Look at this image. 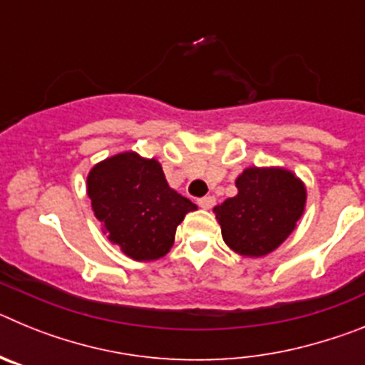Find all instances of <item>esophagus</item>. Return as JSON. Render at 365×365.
Returning <instances> with one entry per match:
<instances>
[{"label": "esophagus", "instance_id": "obj_1", "mask_svg": "<svg viewBox=\"0 0 365 365\" xmlns=\"http://www.w3.org/2000/svg\"><path fill=\"white\" fill-rule=\"evenodd\" d=\"M197 205L201 206V208H205V210H210L212 206L215 205V197L214 195H206V197L197 199Z\"/></svg>", "mask_w": 365, "mask_h": 365}]
</instances>
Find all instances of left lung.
I'll return each mask as SVG.
<instances>
[{
	"instance_id": "obj_1",
	"label": "left lung",
	"mask_w": 365,
	"mask_h": 365,
	"mask_svg": "<svg viewBox=\"0 0 365 365\" xmlns=\"http://www.w3.org/2000/svg\"><path fill=\"white\" fill-rule=\"evenodd\" d=\"M235 188L237 195L214 208L222 240L240 256H267L294 232L307 188L296 173L279 166L247 168Z\"/></svg>"
}]
</instances>
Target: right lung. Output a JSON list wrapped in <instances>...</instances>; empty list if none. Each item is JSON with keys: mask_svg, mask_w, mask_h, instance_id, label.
Here are the masks:
<instances>
[{"mask_svg": "<svg viewBox=\"0 0 365 365\" xmlns=\"http://www.w3.org/2000/svg\"><path fill=\"white\" fill-rule=\"evenodd\" d=\"M87 195L108 240L135 261L166 256L177 227L188 212L197 210L170 188L159 160L135 151L95 164L87 175Z\"/></svg>", "mask_w": 365, "mask_h": 365, "instance_id": "1", "label": "right lung"}]
</instances>
